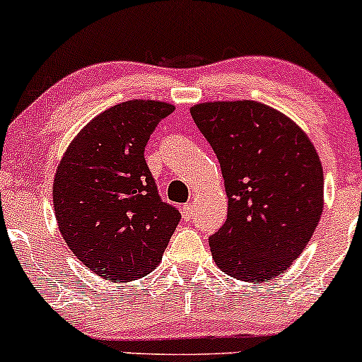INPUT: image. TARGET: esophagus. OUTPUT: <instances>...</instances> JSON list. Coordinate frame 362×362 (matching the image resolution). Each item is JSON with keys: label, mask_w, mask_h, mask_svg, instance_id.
<instances>
[{"label": "esophagus", "mask_w": 362, "mask_h": 362, "mask_svg": "<svg viewBox=\"0 0 362 362\" xmlns=\"http://www.w3.org/2000/svg\"><path fill=\"white\" fill-rule=\"evenodd\" d=\"M182 216H184L185 221H189V219H192V216H194L192 206H190V204H184V206H182Z\"/></svg>", "instance_id": "obj_1"}]
</instances>
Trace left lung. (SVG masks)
I'll list each match as a JSON object with an SVG mask.
<instances>
[{
  "mask_svg": "<svg viewBox=\"0 0 362 362\" xmlns=\"http://www.w3.org/2000/svg\"><path fill=\"white\" fill-rule=\"evenodd\" d=\"M192 119L221 165L228 218L209 247L242 281H271L301 255L323 211V170L308 136L272 107L207 102Z\"/></svg>",
  "mask_w": 362,
  "mask_h": 362,
  "instance_id": "left-lung-1",
  "label": "left lung"
}]
</instances>
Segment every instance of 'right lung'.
<instances>
[{"mask_svg":"<svg viewBox=\"0 0 362 362\" xmlns=\"http://www.w3.org/2000/svg\"><path fill=\"white\" fill-rule=\"evenodd\" d=\"M175 107L131 100L95 117L66 149L54 178V211L78 260L127 282L160 264L180 213L161 201L144 148Z\"/></svg>","mask_w":362,"mask_h":362,"instance_id":"add662e5","label":"right lung"}]
</instances>
